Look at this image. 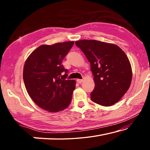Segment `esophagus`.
I'll list each match as a JSON object with an SVG mask.
<instances>
[{"label": "esophagus", "mask_w": 150, "mask_h": 150, "mask_svg": "<svg viewBox=\"0 0 150 150\" xmlns=\"http://www.w3.org/2000/svg\"><path fill=\"white\" fill-rule=\"evenodd\" d=\"M83 81V79H77V82L78 83H79V84H81V83H82Z\"/></svg>", "instance_id": "34e87169"}]
</instances>
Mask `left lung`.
Wrapping results in <instances>:
<instances>
[{
	"label": "left lung",
	"mask_w": 150,
	"mask_h": 150,
	"mask_svg": "<svg viewBox=\"0 0 150 150\" xmlns=\"http://www.w3.org/2000/svg\"><path fill=\"white\" fill-rule=\"evenodd\" d=\"M75 44L91 63L95 88L91 93L94 103L109 106L118 103L131 84V65L118 45L94 40H82Z\"/></svg>",
	"instance_id": "obj_1"
}]
</instances>
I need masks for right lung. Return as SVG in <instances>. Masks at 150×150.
Instances as JSON below:
<instances>
[{"instance_id": "add662e5", "label": "right lung", "mask_w": 150, "mask_h": 150, "mask_svg": "<svg viewBox=\"0 0 150 150\" xmlns=\"http://www.w3.org/2000/svg\"><path fill=\"white\" fill-rule=\"evenodd\" d=\"M74 42L42 45L25 62L23 79L33 101L50 112L63 110L71 102L75 80H66L68 70L62 65Z\"/></svg>"}]
</instances>
